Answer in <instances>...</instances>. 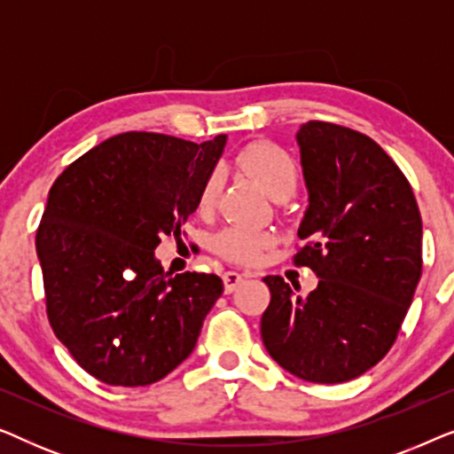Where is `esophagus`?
I'll return each mask as SVG.
<instances>
[{
  "instance_id": "obj_1",
  "label": "esophagus",
  "mask_w": 454,
  "mask_h": 454,
  "mask_svg": "<svg viewBox=\"0 0 454 454\" xmlns=\"http://www.w3.org/2000/svg\"><path fill=\"white\" fill-rule=\"evenodd\" d=\"M223 283H225V294H233V291L244 283V275H239V272L235 270H229L223 275Z\"/></svg>"
}]
</instances>
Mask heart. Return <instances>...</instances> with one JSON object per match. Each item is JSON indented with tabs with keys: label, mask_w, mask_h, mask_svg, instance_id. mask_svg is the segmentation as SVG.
Wrapping results in <instances>:
<instances>
[{
	"label": "heart",
	"mask_w": 454,
	"mask_h": 454,
	"mask_svg": "<svg viewBox=\"0 0 454 454\" xmlns=\"http://www.w3.org/2000/svg\"><path fill=\"white\" fill-rule=\"evenodd\" d=\"M238 167L244 169L270 198L294 194L297 184L295 163L281 148L270 142H254L238 154ZM221 190L219 171L208 173L198 194V210L207 213L215 207ZM270 244L269 235L246 231V229H225L215 238L216 252L235 262H254Z\"/></svg>",
	"instance_id": "b5f03b06"
}]
</instances>
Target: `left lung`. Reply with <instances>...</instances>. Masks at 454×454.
Returning a JSON list of instances; mask_svg holds the SVG:
<instances>
[{"label": "left lung", "instance_id": "left-lung-1", "mask_svg": "<svg viewBox=\"0 0 454 454\" xmlns=\"http://www.w3.org/2000/svg\"><path fill=\"white\" fill-rule=\"evenodd\" d=\"M308 208L297 229L318 287L269 275L260 334L283 370L308 382L362 376L393 347L421 277V216L395 160L368 136L328 121L295 134Z\"/></svg>", "mask_w": 454, "mask_h": 454}]
</instances>
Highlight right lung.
I'll return each mask as SVG.
<instances>
[{"instance_id":"obj_1","label":"right lung","mask_w":454,"mask_h":454,"mask_svg":"<svg viewBox=\"0 0 454 454\" xmlns=\"http://www.w3.org/2000/svg\"><path fill=\"white\" fill-rule=\"evenodd\" d=\"M227 136L126 132L74 160L36 231L47 316L72 357L111 387H146L194 351L223 294L216 275L171 277L154 256L179 238Z\"/></svg>"}]
</instances>
